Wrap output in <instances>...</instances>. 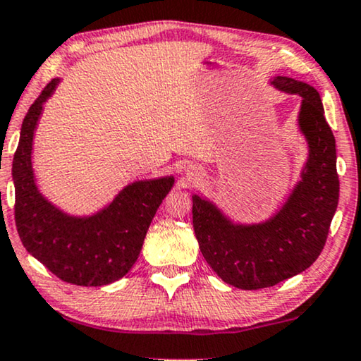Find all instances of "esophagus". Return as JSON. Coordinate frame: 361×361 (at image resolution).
Instances as JSON below:
<instances>
[{
	"mask_svg": "<svg viewBox=\"0 0 361 361\" xmlns=\"http://www.w3.org/2000/svg\"><path fill=\"white\" fill-rule=\"evenodd\" d=\"M190 175H192V176H196V171H191V173Z\"/></svg>",
	"mask_w": 361,
	"mask_h": 361,
	"instance_id": "1",
	"label": "esophagus"
}]
</instances>
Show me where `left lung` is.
Wrapping results in <instances>:
<instances>
[{
  "mask_svg": "<svg viewBox=\"0 0 361 361\" xmlns=\"http://www.w3.org/2000/svg\"><path fill=\"white\" fill-rule=\"evenodd\" d=\"M271 85L301 96L298 128L309 149L301 180L283 206L267 221L242 224L192 195V227L202 257L222 281L240 289L270 288L307 270L326 245L338 204L335 137L317 90L288 77H275Z\"/></svg>",
  "mask_w": 361,
  "mask_h": 361,
  "instance_id": "obj_1",
  "label": "left lung"
}]
</instances>
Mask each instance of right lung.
I'll return each instance as SVG.
<instances>
[{
    "label": "right lung",
    "mask_w": 361,
    "mask_h": 361,
    "mask_svg": "<svg viewBox=\"0 0 361 361\" xmlns=\"http://www.w3.org/2000/svg\"><path fill=\"white\" fill-rule=\"evenodd\" d=\"M60 81L54 78L45 86L24 118L13 159L14 219L26 250L55 276L78 286H104L134 267L150 222L175 178L129 183L91 216H72L50 202L35 183L32 144L44 104Z\"/></svg>",
    "instance_id": "obj_1"
}]
</instances>
